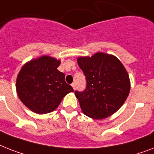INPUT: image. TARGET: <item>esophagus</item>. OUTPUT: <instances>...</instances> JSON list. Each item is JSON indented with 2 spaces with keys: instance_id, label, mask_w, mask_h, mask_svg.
Returning <instances> with one entry per match:
<instances>
[{
  "instance_id": "esophagus-1",
  "label": "esophagus",
  "mask_w": 154,
  "mask_h": 154,
  "mask_svg": "<svg viewBox=\"0 0 154 154\" xmlns=\"http://www.w3.org/2000/svg\"><path fill=\"white\" fill-rule=\"evenodd\" d=\"M72 88L74 89V90H75V83H72Z\"/></svg>"
}]
</instances>
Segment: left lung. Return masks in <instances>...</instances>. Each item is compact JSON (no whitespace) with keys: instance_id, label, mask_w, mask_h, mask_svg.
<instances>
[{"instance_id":"1","label":"left lung","mask_w":154,"mask_h":154,"mask_svg":"<svg viewBox=\"0 0 154 154\" xmlns=\"http://www.w3.org/2000/svg\"><path fill=\"white\" fill-rule=\"evenodd\" d=\"M77 62L86 79V90L75 91L82 112L94 120L115 113L130 93V79L123 63L115 56L101 52L79 57Z\"/></svg>"}]
</instances>
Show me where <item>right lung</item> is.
Listing matches in <instances>:
<instances>
[{
  "label": "right lung",
  "mask_w": 154,
  "mask_h": 154,
  "mask_svg": "<svg viewBox=\"0 0 154 154\" xmlns=\"http://www.w3.org/2000/svg\"><path fill=\"white\" fill-rule=\"evenodd\" d=\"M60 60L44 55L26 62L16 79V92L26 107L38 114L54 111L68 93L65 75L57 70Z\"/></svg>",
  "instance_id": "obj_1"
}]
</instances>
